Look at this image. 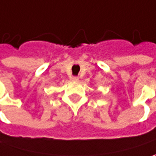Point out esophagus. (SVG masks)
Returning <instances> with one entry per match:
<instances>
[{"label":"esophagus","mask_w":156,"mask_h":156,"mask_svg":"<svg viewBox=\"0 0 156 156\" xmlns=\"http://www.w3.org/2000/svg\"><path fill=\"white\" fill-rule=\"evenodd\" d=\"M71 80H72V81H78V77H76V76H74V77H72V78H71Z\"/></svg>","instance_id":"1"}]
</instances>
